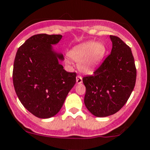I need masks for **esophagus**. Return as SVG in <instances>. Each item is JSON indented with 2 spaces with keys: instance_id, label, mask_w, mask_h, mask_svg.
<instances>
[{
  "instance_id": "1",
  "label": "esophagus",
  "mask_w": 150,
  "mask_h": 150,
  "mask_svg": "<svg viewBox=\"0 0 150 150\" xmlns=\"http://www.w3.org/2000/svg\"><path fill=\"white\" fill-rule=\"evenodd\" d=\"M76 82L78 84L82 83L83 79H82V77H81V75H78V76L76 77Z\"/></svg>"
}]
</instances>
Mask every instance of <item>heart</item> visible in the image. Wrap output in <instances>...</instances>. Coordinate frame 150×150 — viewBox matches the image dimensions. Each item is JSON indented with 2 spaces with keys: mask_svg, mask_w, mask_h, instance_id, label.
Returning <instances> with one entry per match:
<instances>
[{
  "mask_svg": "<svg viewBox=\"0 0 150 150\" xmlns=\"http://www.w3.org/2000/svg\"><path fill=\"white\" fill-rule=\"evenodd\" d=\"M106 51L104 43L89 41L74 48L69 55L74 61L80 63V69L83 72H89L103 59Z\"/></svg>",
  "mask_w": 150,
  "mask_h": 150,
  "instance_id": "b5f03b06",
  "label": "heart"
}]
</instances>
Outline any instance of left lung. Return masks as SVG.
Segmentation results:
<instances>
[{
    "label": "left lung",
    "instance_id": "obj_1",
    "mask_svg": "<svg viewBox=\"0 0 150 150\" xmlns=\"http://www.w3.org/2000/svg\"><path fill=\"white\" fill-rule=\"evenodd\" d=\"M110 39L111 54L93 75L83 78L85 105L96 117H107L118 112L129 99L137 79L131 48L117 36L110 35Z\"/></svg>",
    "mask_w": 150,
    "mask_h": 150
}]
</instances>
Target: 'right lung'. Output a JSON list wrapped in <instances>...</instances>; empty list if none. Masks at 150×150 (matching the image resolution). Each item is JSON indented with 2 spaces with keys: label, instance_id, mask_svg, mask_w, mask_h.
Wrapping results in <instances>:
<instances>
[{
  "label": "right lung",
  "instance_id": "1",
  "mask_svg": "<svg viewBox=\"0 0 150 150\" xmlns=\"http://www.w3.org/2000/svg\"><path fill=\"white\" fill-rule=\"evenodd\" d=\"M61 35L37 34L17 50L13 83L21 103L39 118H49L59 112L76 83V72H68L58 60L62 54L52 50Z\"/></svg>",
  "mask_w": 150,
  "mask_h": 150
}]
</instances>
